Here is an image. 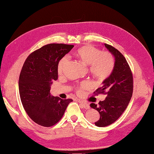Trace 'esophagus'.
Returning a JSON list of instances; mask_svg holds the SVG:
<instances>
[{
  "mask_svg": "<svg viewBox=\"0 0 154 154\" xmlns=\"http://www.w3.org/2000/svg\"><path fill=\"white\" fill-rule=\"evenodd\" d=\"M77 101L79 102V103L81 105L82 108L85 109H89V105H88V103H85V102H83V101H81L80 100H78Z\"/></svg>",
  "mask_w": 154,
  "mask_h": 154,
  "instance_id": "1",
  "label": "esophagus"
}]
</instances>
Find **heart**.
I'll return each instance as SVG.
<instances>
[{
  "label": "heart",
  "instance_id": "obj_1",
  "mask_svg": "<svg viewBox=\"0 0 154 154\" xmlns=\"http://www.w3.org/2000/svg\"><path fill=\"white\" fill-rule=\"evenodd\" d=\"M74 55L85 66H89L91 73L100 80H104L112 71L114 61L112 56L109 52H101L92 46L86 45L78 49ZM67 61L68 58L66 57L60 60L58 65V74L62 73ZM90 85L87 82H83L80 85V91L88 89Z\"/></svg>",
  "mask_w": 154,
  "mask_h": 154
}]
</instances>
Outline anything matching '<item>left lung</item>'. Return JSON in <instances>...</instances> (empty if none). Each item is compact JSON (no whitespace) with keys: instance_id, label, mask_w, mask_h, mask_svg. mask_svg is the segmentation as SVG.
Listing matches in <instances>:
<instances>
[{"instance_id":"1","label":"left lung","mask_w":154,"mask_h":154,"mask_svg":"<svg viewBox=\"0 0 154 154\" xmlns=\"http://www.w3.org/2000/svg\"><path fill=\"white\" fill-rule=\"evenodd\" d=\"M105 47L114 57V66L111 74L103 80V86L97 88L95 95L105 93V100L98 105L91 103V107L100 113V119L95 125L103 127L115 122L127 109L133 92V76L123 55L112 46L106 44Z\"/></svg>"}]
</instances>
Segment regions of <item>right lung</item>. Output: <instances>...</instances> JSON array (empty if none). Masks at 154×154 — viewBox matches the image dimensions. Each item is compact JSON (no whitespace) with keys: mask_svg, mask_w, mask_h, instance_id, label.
Returning a JSON list of instances; mask_svg holds the SVG:
<instances>
[{"mask_svg":"<svg viewBox=\"0 0 154 154\" xmlns=\"http://www.w3.org/2000/svg\"><path fill=\"white\" fill-rule=\"evenodd\" d=\"M73 45L51 44L34 51L23 65L18 88L23 106L29 118L43 127H51L61 119L71 99L51 94L53 82L58 80V65Z\"/></svg>","mask_w":154,"mask_h":154,"instance_id":"obj_1","label":"right lung"}]
</instances>
